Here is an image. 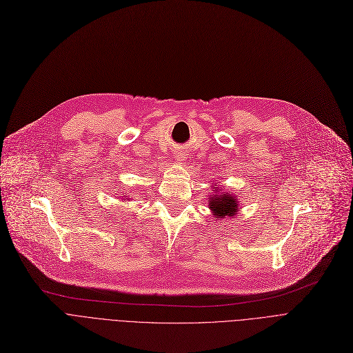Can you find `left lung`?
I'll return each mask as SVG.
<instances>
[{
	"label": "left lung",
	"instance_id": "obj_1",
	"mask_svg": "<svg viewBox=\"0 0 353 353\" xmlns=\"http://www.w3.org/2000/svg\"><path fill=\"white\" fill-rule=\"evenodd\" d=\"M210 209L217 216V219H221L225 216H234L237 212V200L232 197L230 194L220 193V196L210 197Z\"/></svg>",
	"mask_w": 353,
	"mask_h": 353
}]
</instances>
